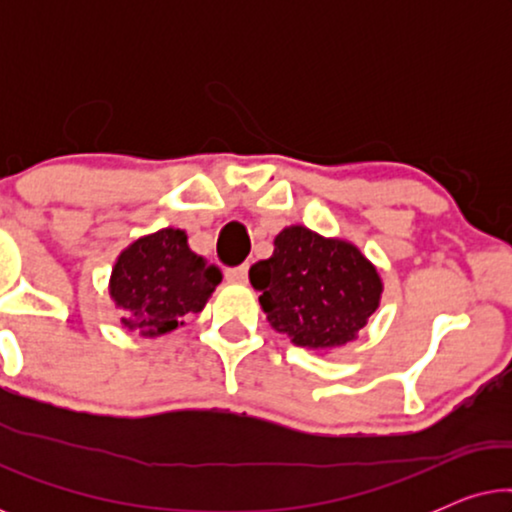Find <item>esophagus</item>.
<instances>
[{"mask_svg": "<svg viewBox=\"0 0 512 512\" xmlns=\"http://www.w3.org/2000/svg\"><path fill=\"white\" fill-rule=\"evenodd\" d=\"M247 275H249V265L247 263L226 270V279H228V282H233V284H244V282H247Z\"/></svg>", "mask_w": 512, "mask_h": 512, "instance_id": "34e87169", "label": "esophagus"}]
</instances>
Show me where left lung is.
Wrapping results in <instances>:
<instances>
[{"label": "left lung", "mask_w": 512, "mask_h": 512, "mask_svg": "<svg viewBox=\"0 0 512 512\" xmlns=\"http://www.w3.org/2000/svg\"><path fill=\"white\" fill-rule=\"evenodd\" d=\"M249 282L270 326L307 349L352 342L382 296L375 265L352 242L305 226L284 228L272 256L251 265Z\"/></svg>", "instance_id": "1"}]
</instances>
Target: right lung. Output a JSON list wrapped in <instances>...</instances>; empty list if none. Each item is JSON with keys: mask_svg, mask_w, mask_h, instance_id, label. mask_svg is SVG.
<instances>
[{"mask_svg": "<svg viewBox=\"0 0 512 512\" xmlns=\"http://www.w3.org/2000/svg\"><path fill=\"white\" fill-rule=\"evenodd\" d=\"M221 282V270L188 247L179 228L144 235L121 251L109 279V293L121 307V324L132 333H170L198 314Z\"/></svg>", "mask_w": 512, "mask_h": 512, "instance_id": "right-lung-1", "label": "right lung"}]
</instances>
